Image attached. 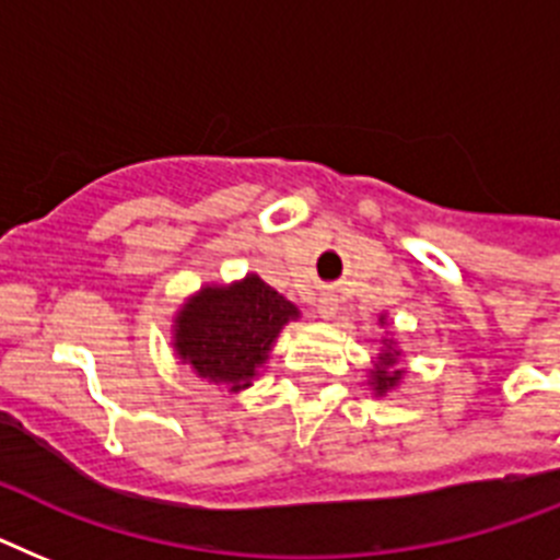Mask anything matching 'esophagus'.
<instances>
[{"instance_id": "1", "label": "esophagus", "mask_w": 560, "mask_h": 560, "mask_svg": "<svg viewBox=\"0 0 560 560\" xmlns=\"http://www.w3.org/2000/svg\"><path fill=\"white\" fill-rule=\"evenodd\" d=\"M315 310H318L320 318H332V315L338 313V299H335L332 293H324L318 299V304H315Z\"/></svg>"}]
</instances>
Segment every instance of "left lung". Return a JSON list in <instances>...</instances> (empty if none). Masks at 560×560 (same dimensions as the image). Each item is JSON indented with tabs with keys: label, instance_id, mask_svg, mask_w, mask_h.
<instances>
[{
	"label": "left lung",
	"instance_id": "1",
	"mask_svg": "<svg viewBox=\"0 0 560 560\" xmlns=\"http://www.w3.org/2000/svg\"><path fill=\"white\" fill-rule=\"evenodd\" d=\"M381 324H386V318H381ZM386 347L381 349V354H377V361H374L372 366V381H369V386L374 388V395L383 397L386 392H392V388L397 386V383L402 381V369H397V358H400V352L395 349V343L392 340H383Z\"/></svg>",
	"mask_w": 560,
	"mask_h": 560
}]
</instances>
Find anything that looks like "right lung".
Here are the masks:
<instances>
[{
	"label": "right lung",
	"mask_w": 560,
	"mask_h": 560,
	"mask_svg": "<svg viewBox=\"0 0 560 560\" xmlns=\"http://www.w3.org/2000/svg\"><path fill=\"white\" fill-rule=\"evenodd\" d=\"M299 318L293 301L256 273L222 287H202L174 318V352L199 377L242 392L256 381L276 338Z\"/></svg>",
	"instance_id": "add662e5"
}]
</instances>
